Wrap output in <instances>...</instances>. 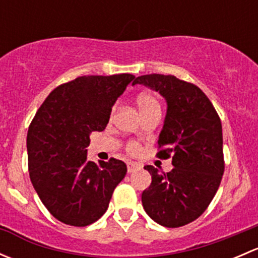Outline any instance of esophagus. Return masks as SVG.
Listing matches in <instances>:
<instances>
[{
	"mask_svg": "<svg viewBox=\"0 0 258 258\" xmlns=\"http://www.w3.org/2000/svg\"><path fill=\"white\" fill-rule=\"evenodd\" d=\"M137 170H140V166L136 162H127V171H128V173L135 172Z\"/></svg>",
	"mask_w": 258,
	"mask_h": 258,
	"instance_id": "1",
	"label": "esophagus"
}]
</instances>
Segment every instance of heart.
<instances>
[{"label":"heart","mask_w":258,"mask_h":258,"mask_svg":"<svg viewBox=\"0 0 258 258\" xmlns=\"http://www.w3.org/2000/svg\"><path fill=\"white\" fill-rule=\"evenodd\" d=\"M136 103L141 116H144L146 113L153 112V111H161L160 101H158L157 97H156L155 95H152V93H141V95H139ZM116 110L117 105H114L112 107V111H111V116H113ZM139 150L140 147L137 142H130V144L127 145V151H128L130 153H137Z\"/></svg>","instance_id":"b5f03b06"}]
</instances>
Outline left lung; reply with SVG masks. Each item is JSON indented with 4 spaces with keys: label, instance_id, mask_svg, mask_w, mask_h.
Masks as SVG:
<instances>
[{
    "label": "left lung",
    "instance_id": "obj_1",
    "mask_svg": "<svg viewBox=\"0 0 258 258\" xmlns=\"http://www.w3.org/2000/svg\"><path fill=\"white\" fill-rule=\"evenodd\" d=\"M137 83L167 101L157 157H172L173 165L167 173L145 166L152 182L142 192V205L155 222L181 227L206 211L220 187L225 171L220 116L201 88L172 75H144L132 85Z\"/></svg>",
    "mask_w": 258,
    "mask_h": 258
}]
</instances>
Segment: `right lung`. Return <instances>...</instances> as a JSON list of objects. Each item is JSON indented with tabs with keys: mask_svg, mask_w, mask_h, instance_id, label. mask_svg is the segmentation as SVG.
<instances>
[{
	"mask_svg": "<svg viewBox=\"0 0 258 258\" xmlns=\"http://www.w3.org/2000/svg\"><path fill=\"white\" fill-rule=\"evenodd\" d=\"M131 74L81 76L47 96L27 132L30 178L48 212L61 222L85 227L107 210L126 163L87 161L91 132L106 128L117 97Z\"/></svg>",
	"mask_w": 258,
	"mask_h": 258,
	"instance_id": "1",
	"label": "right lung"
}]
</instances>
